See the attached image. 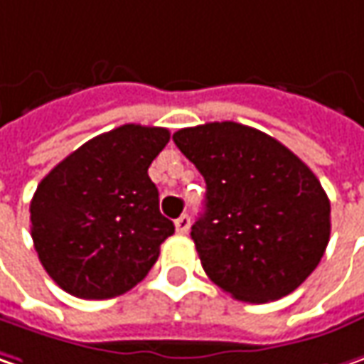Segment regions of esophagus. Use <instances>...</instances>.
I'll use <instances>...</instances> for the list:
<instances>
[{
    "instance_id": "1",
    "label": "esophagus",
    "mask_w": 364,
    "mask_h": 364,
    "mask_svg": "<svg viewBox=\"0 0 364 364\" xmlns=\"http://www.w3.org/2000/svg\"><path fill=\"white\" fill-rule=\"evenodd\" d=\"M189 226H191V220H189V215H185V213H183L181 218L175 220V230H177V234H187V232H189Z\"/></svg>"
}]
</instances>
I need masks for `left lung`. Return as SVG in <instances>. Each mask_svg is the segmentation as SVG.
<instances>
[{"label": "left lung", "mask_w": 364, "mask_h": 364, "mask_svg": "<svg viewBox=\"0 0 364 364\" xmlns=\"http://www.w3.org/2000/svg\"><path fill=\"white\" fill-rule=\"evenodd\" d=\"M173 140L208 187L205 212L191 226L205 275L250 304L295 291L330 240V201L309 166L236 122L183 128Z\"/></svg>", "instance_id": "obj_1"}]
</instances>
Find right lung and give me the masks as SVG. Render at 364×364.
Listing matches in <instances>:
<instances>
[{"label": "right lung", "mask_w": 364, "mask_h": 364, "mask_svg": "<svg viewBox=\"0 0 364 364\" xmlns=\"http://www.w3.org/2000/svg\"><path fill=\"white\" fill-rule=\"evenodd\" d=\"M168 138L166 128L124 124L91 138L38 183L30 203L32 240L60 289L109 299L149 275L175 232L149 177Z\"/></svg>", "instance_id": "right-lung-1"}]
</instances>
